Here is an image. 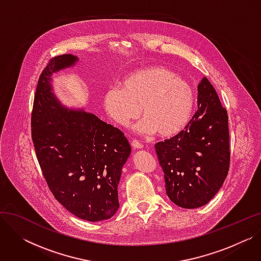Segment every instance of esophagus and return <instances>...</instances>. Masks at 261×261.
<instances>
[{
  "label": "esophagus",
  "mask_w": 261,
  "mask_h": 261,
  "mask_svg": "<svg viewBox=\"0 0 261 261\" xmlns=\"http://www.w3.org/2000/svg\"><path fill=\"white\" fill-rule=\"evenodd\" d=\"M131 146H132V148H133V149H142V148H143V144H142V143H140L139 141H136V140L132 141Z\"/></svg>",
  "instance_id": "esophagus-1"
}]
</instances>
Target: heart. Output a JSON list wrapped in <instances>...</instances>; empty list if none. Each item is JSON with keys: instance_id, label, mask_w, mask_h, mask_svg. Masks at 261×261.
Instances as JSON below:
<instances>
[{"instance_id": "b5f03b06", "label": "heart", "mask_w": 261, "mask_h": 261, "mask_svg": "<svg viewBox=\"0 0 261 261\" xmlns=\"http://www.w3.org/2000/svg\"><path fill=\"white\" fill-rule=\"evenodd\" d=\"M196 97L188 82L168 68L153 65L130 73L106 90L103 107L108 116L122 127L145 118L136 128L141 134L159 133L170 138L181 132L193 115Z\"/></svg>"}]
</instances>
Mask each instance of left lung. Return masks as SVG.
<instances>
[{"instance_id": "obj_1", "label": "left lung", "mask_w": 261, "mask_h": 261, "mask_svg": "<svg viewBox=\"0 0 261 261\" xmlns=\"http://www.w3.org/2000/svg\"><path fill=\"white\" fill-rule=\"evenodd\" d=\"M154 147L166 194L177 206H203L221 188L229 169L228 116L206 77L198 86V110L185 130Z\"/></svg>"}]
</instances>
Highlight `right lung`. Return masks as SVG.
<instances>
[{"label": "right lung", "instance_id": "add662e5", "mask_svg": "<svg viewBox=\"0 0 261 261\" xmlns=\"http://www.w3.org/2000/svg\"><path fill=\"white\" fill-rule=\"evenodd\" d=\"M78 61L66 54L41 73L32 113V139L54 197L76 217L107 220L119 207L117 186L131 153L123 133L85 110L67 109L51 92V76Z\"/></svg>", "mask_w": 261, "mask_h": 261}]
</instances>
